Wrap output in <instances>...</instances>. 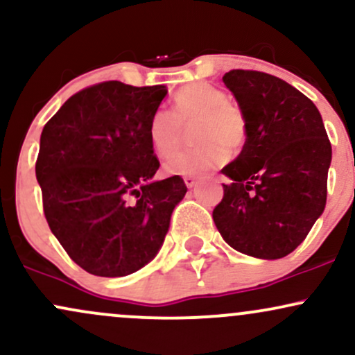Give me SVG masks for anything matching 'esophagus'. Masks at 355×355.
<instances>
[{
    "label": "esophagus",
    "instance_id": "esophagus-1",
    "mask_svg": "<svg viewBox=\"0 0 355 355\" xmlns=\"http://www.w3.org/2000/svg\"><path fill=\"white\" fill-rule=\"evenodd\" d=\"M183 182H185V185L189 187V189H193L195 183H197V177H191V175H187V177L183 178Z\"/></svg>",
    "mask_w": 355,
    "mask_h": 355
}]
</instances>
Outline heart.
I'll use <instances>...</instances> for the list:
<instances>
[{"label":"heart","instance_id":"heart-1","mask_svg":"<svg viewBox=\"0 0 355 355\" xmlns=\"http://www.w3.org/2000/svg\"><path fill=\"white\" fill-rule=\"evenodd\" d=\"M172 112L160 108L148 121V141L157 157L175 152L182 140V126L195 121L191 140L200 145L172 155L165 162V172L172 175H200L225 164L227 146L235 152L247 140L245 116L227 101L223 89L205 81L185 85L173 95Z\"/></svg>","mask_w":355,"mask_h":355}]
</instances>
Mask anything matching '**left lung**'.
Instances as JSON below:
<instances>
[{
	"label": "left lung",
	"instance_id": "left-lung-1",
	"mask_svg": "<svg viewBox=\"0 0 355 355\" xmlns=\"http://www.w3.org/2000/svg\"><path fill=\"white\" fill-rule=\"evenodd\" d=\"M223 83L247 121V140L222 168L230 178L214 222L232 248L275 260L294 252L327 200L332 146L304 93L262 71L232 70Z\"/></svg>",
	"mask_w": 355,
	"mask_h": 355
}]
</instances>
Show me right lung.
<instances>
[{"instance_id":"add662e5","label":"right lung","mask_w":355,"mask_h":355,"mask_svg":"<svg viewBox=\"0 0 355 355\" xmlns=\"http://www.w3.org/2000/svg\"><path fill=\"white\" fill-rule=\"evenodd\" d=\"M168 89L105 81L73 95L44 125L36 160L48 225L75 263L125 277L158 254L182 177L155 180L148 121Z\"/></svg>"}]
</instances>
